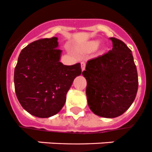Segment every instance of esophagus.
<instances>
[{
    "label": "esophagus",
    "mask_w": 152,
    "mask_h": 152,
    "mask_svg": "<svg viewBox=\"0 0 152 152\" xmlns=\"http://www.w3.org/2000/svg\"><path fill=\"white\" fill-rule=\"evenodd\" d=\"M81 66H82V70L83 71L86 69V62H82L81 63Z\"/></svg>",
    "instance_id": "esophagus-1"
}]
</instances>
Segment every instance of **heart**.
<instances>
[{
  "mask_svg": "<svg viewBox=\"0 0 152 152\" xmlns=\"http://www.w3.org/2000/svg\"><path fill=\"white\" fill-rule=\"evenodd\" d=\"M96 45H97L96 42H93V43L91 44V48H95Z\"/></svg>",
  "mask_w": 152,
  "mask_h": 152,
  "instance_id": "1",
  "label": "heart"
}]
</instances>
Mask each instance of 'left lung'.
I'll list each match as a JSON object with an SVG mask.
<instances>
[{"label":"left lung","instance_id":"1","mask_svg":"<svg viewBox=\"0 0 152 152\" xmlns=\"http://www.w3.org/2000/svg\"><path fill=\"white\" fill-rule=\"evenodd\" d=\"M113 48L88 60L82 75L87 81L88 105L95 115L116 118L128 110L136 98L138 76L132 51L121 40L110 37Z\"/></svg>","mask_w":152,"mask_h":152}]
</instances>
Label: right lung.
I'll use <instances>...</instances> for the list:
<instances>
[{
  "label": "right lung",
  "instance_id": "obj_1",
  "mask_svg": "<svg viewBox=\"0 0 152 152\" xmlns=\"http://www.w3.org/2000/svg\"><path fill=\"white\" fill-rule=\"evenodd\" d=\"M58 38H44L21 51L14 72L15 90L22 107L30 115L48 118L56 115L66 102L74 80L82 74L81 64L59 62Z\"/></svg>",
  "mask_w": 152,
  "mask_h": 152
}]
</instances>
